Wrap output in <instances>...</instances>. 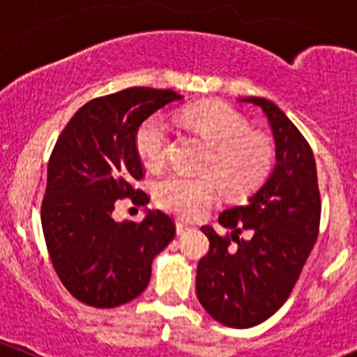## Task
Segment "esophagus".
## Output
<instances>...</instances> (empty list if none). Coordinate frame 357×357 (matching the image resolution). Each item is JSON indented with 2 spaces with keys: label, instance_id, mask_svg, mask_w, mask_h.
Here are the masks:
<instances>
[{
  "label": "esophagus",
  "instance_id": "1",
  "mask_svg": "<svg viewBox=\"0 0 357 357\" xmlns=\"http://www.w3.org/2000/svg\"><path fill=\"white\" fill-rule=\"evenodd\" d=\"M190 226L186 225V222L183 221H176V231H178V235H183L185 231H188Z\"/></svg>",
  "mask_w": 357,
  "mask_h": 357
}]
</instances>
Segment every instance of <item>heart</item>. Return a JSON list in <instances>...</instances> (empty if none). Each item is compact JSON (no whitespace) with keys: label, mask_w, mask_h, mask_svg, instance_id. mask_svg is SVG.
<instances>
[{"label":"heart","mask_w":357,"mask_h":357,"mask_svg":"<svg viewBox=\"0 0 357 357\" xmlns=\"http://www.w3.org/2000/svg\"><path fill=\"white\" fill-rule=\"evenodd\" d=\"M181 121L211 146L202 171L211 176L171 172L153 185V195L164 211L185 219L199 218L218 197V179L229 197H242L257 188L273 165V145L262 132L250 131L248 122L222 103H199L183 110ZM171 143V128L164 115L153 114L138 126L136 152L146 167H160ZM214 175L213 178L211 176Z\"/></svg>","instance_id":"b5f03b06"}]
</instances>
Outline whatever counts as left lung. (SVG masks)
Segmentation results:
<instances>
[{
	"label": "left lung",
	"mask_w": 357,
	"mask_h": 357,
	"mask_svg": "<svg viewBox=\"0 0 357 357\" xmlns=\"http://www.w3.org/2000/svg\"><path fill=\"white\" fill-rule=\"evenodd\" d=\"M268 117L276 167L245 205L226 208L219 222L231 233L202 226L208 252L197 269V297L205 311L231 328H250L290 297L319 233L321 197L307 139L273 102L242 98ZM250 231L248 241L240 239Z\"/></svg>",
	"instance_id": "left-lung-1"
}]
</instances>
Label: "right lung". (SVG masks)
<instances>
[{
	"label": "right lung",
	"mask_w": 357,
	"mask_h": 357,
	"mask_svg": "<svg viewBox=\"0 0 357 357\" xmlns=\"http://www.w3.org/2000/svg\"><path fill=\"white\" fill-rule=\"evenodd\" d=\"M172 89L135 86L84 103L56 139L48 162L41 225L63 287L93 307H117L138 297L152 261L174 238L169 214L150 211L142 222H115V200H150L136 183L145 167L135 135L146 117L181 100Z\"/></svg>",
	"instance_id": "1"
}]
</instances>
